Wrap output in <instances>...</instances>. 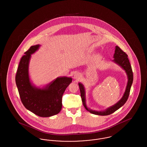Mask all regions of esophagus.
Masks as SVG:
<instances>
[{"instance_id": "esophagus-1", "label": "esophagus", "mask_w": 147, "mask_h": 147, "mask_svg": "<svg viewBox=\"0 0 147 147\" xmlns=\"http://www.w3.org/2000/svg\"><path fill=\"white\" fill-rule=\"evenodd\" d=\"M82 77L81 74L79 73H76L74 75V78L76 80H79Z\"/></svg>"}]
</instances>
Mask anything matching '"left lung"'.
I'll return each instance as SVG.
<instances>
[{
  "label": "left lung",
  "mask_w": 147,
  "mask_h": 147,
  "mask_svg": "<svg viewBox=\"0 0 147 147\" xmlns=\"http://www.w3.org/2000/svg\"><path fill=\"white\" fill-rule=\"evenodd\" d=\"M113 58L114 59L112 60V62L117 64L123 70H125V72L127 76V79H128V82L126 86L125 91L122 98L116 104L112 105L111 107L107 108L106 109H105V110H103V111H95V110H91L87 106L86 104L85 90L84 88V85L82 84L81 83H78L79 86L80 91V95H81V98H82V102H83L84 107L86 110H88L89 112H90L92 114L96 115H100V116H106V115H110L112 113L115 112L116 110H117L120 107H121L123 105H124L126 103L129 96L132 84L133 83V76L132 67L129 63V59L128 58V56L125 52H124L119 47L116 46L115 47V51L113 55Z\"/></svg>",
  "instance_id": "1"
}]
</instances>
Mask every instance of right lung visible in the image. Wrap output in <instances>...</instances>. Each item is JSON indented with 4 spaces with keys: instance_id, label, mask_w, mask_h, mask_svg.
Returning <instances> with one entry per match:
<instances>
[{
    "instance_id": "right-lung-1",
    "label": "right lung",
    "mask_w": 147,
    "mask_h": 147,
    "mask_svg": "<svg viewBox=\"0 0 147 147\" xmlns=\"http://www.w3.org/2000/svg\"><path fill=\"white\" fill-rule=\"evenodd\" d=\"M40 46V45L32 46L25 52L19 64L15 82L25 108L38 116L48 117L61 111L63 93L72 82V78L58 77L42 88L36 87L32 84L29 76V63L31 55Z\"/></svg>"
}]
</instances>
